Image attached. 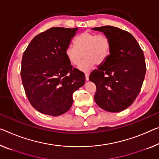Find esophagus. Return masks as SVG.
<instances>
[{"instance_id": "1", "label": "esophagus", "mask_w": 159, "mask_h": 159, "mask_svg": "<svg viewBox=\"0 0 159 159\" xmlns=\"http://www.w3.org/2000/svg\"><path fill=\"white\" fill-rule=\"evenodd\" d=\"M89 73L85 72V79H86V80H89Z\"/></svg>"}]
</instances>
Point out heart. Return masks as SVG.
Segmentation results:
<instances>
[{
	"label": "heart",
	"instance_id": "heart-1",
	"mask_svg": "<svg viewBox=\"0 0 159 159\" xmlns=\"http://www.w3.org/2000/svg\"><path fill=\"white\" fill-rule=\"evenodd\" d=\"M75 45H69L65 49L66 57L72 65H77L84 56L79 67L82 71L89 70L95 63L103 64L111 53L110 39L103 34L85 31L75 38Z\"/></svg>",
	"mask_w": 159,
	"mask_h": 159
}]
</instances>
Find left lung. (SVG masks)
<instances>
[{
	"label": "left lung",
	"mask_w": 159,
	"mask_h": 159,
	"mask_svg": "<svg viewBox=\"0 0 159 159\" xmlns=\"http://www.w3.org/2000/svg\"><path fill=\"white\" fill-rule=\"evenodd\" d=\"M92 30L104 33L111 43L109 57L89 75L97 87L94 101L107 111H123L132 104L142 87L146 70L143 52L127 31L110 25Z\"/></svg>",
	"instance_id": "left-lung-1"
}]
</instances>
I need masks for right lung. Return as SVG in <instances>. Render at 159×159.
Wrapping results in <instances>:
<instances>
[{"label":"right lung","instance_id":"1","mask_svg":"<svg viewBox=\"0 0 159 159\" xmlns=\"http://www.w3.org/2000/svg\"><path fill=\"white\" fill-rule=\"evenodd\" d=\"M77 30L48 29L36 35L23 52L20 75L26 97L42 114L56 116L67 112L73 93L84 84V72L73 67L65 55Z\"/></svg>","mask_w":159,"mask_h":159}]
</instances>
